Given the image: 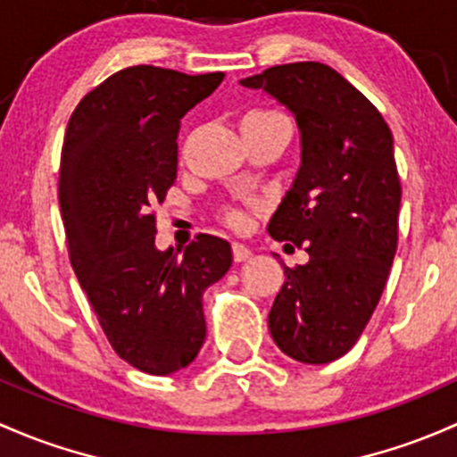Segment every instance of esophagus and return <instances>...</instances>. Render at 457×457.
<instances>
[{
  "label": "esophagus",
  "mask_w": 457,
  "mask_h": 457,
  "mask_svg": "<svg viewBox=\"0 0 457 457\" xmlns=\"http://www.w3.org/2000/svg\"><path fill=\"white\" fill-rule=\"evenodd\" d=\"M232 256L237 262H245L252 256V252H249V247H245L243 243H232Z\"/></svg>",
  "instance_id": "34e87169"
}]
</instances>
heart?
Instances as JSON below:
<instances>
[{
	"mask_svg": "<svg viewBox=\"0 0 457 457\" xmlns=\"http://www.w3.org/2000/svg\"><path fill=\"white\" fill-rule=\"evenodd\" d=\"M253 115H278V113H273V112H253V113H249L247 118H253ZM225 219H228L229 225H241L243 223V214L237 212V210H229V212L225 214Z\"/></svg>",
	"mask_w": 457,
	"mask_h": 457,
	"instance_id": "heart-1",
	"label": "heart"
}]
</instances>
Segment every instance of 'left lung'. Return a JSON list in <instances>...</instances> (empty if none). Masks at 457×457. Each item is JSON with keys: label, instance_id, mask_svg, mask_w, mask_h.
Segmentation results:
<instances>
[{"label": "left lung", "instance_id": "left-lung-1", "mask_svg": "<svg viewBox=\"0 0 457 457\" xmlns=\"http://www.w3.org/2000/svg\"><path fill=\"white\" fill-rule=\"evenodd\" d=\"M241 85L287 104L302 136V166L267 229L304 247L309 262L285 267L269 330L295 361L330 363L361 337L396 253L392 131L361 91L317 61L273 65Z\"/></svg>", "mask_w": 457, "mask_h": 457}]
</instances>
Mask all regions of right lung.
Here are the masks:
<instances>
[{
    "label": "right lung",
    "instance_id": "right-lung-1",
    "mask_svg": "<svg viewBox=\"0 0 457 457\" xmlns=\"http://www.w3.org/2000/svg\"><path fill=\"white\" fill-rule=\"evenodd\" d=\"M223 76L127 67L91 89L67 124L59 204L70 262L112 348L146 374L196 357L204 291L232 267L229 243L210 234L184 253L160 252L153 212L177 179L181 118Z\"/></svg>",
    "mask_w": 457,
    "mask_h": 457
}]
</instances>
